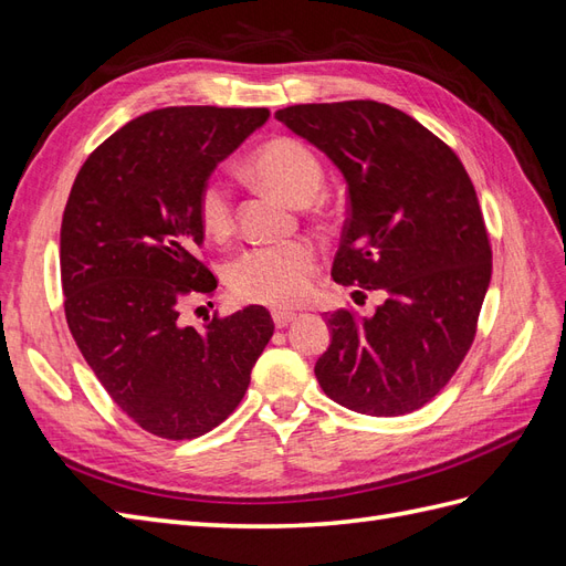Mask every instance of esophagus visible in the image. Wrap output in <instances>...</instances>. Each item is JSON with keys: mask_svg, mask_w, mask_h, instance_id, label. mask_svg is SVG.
Listing matches in <instances>:
<instances>
[{"mask_svg": "<svg viewBox=\"0 0 566 566\" xmlns=\"http://www.w3.org/2000/svg\"><path fill=\"white\" fill-rule=\"evenodd\" d=\"M271 318L276 323V328H287V325L295 321V312H273Z\"/></svg>", "mask_w": 566, "mask_h": 566, "instance_id": "obj_1", "label": "esophagus"}]
</instances>
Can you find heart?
I'll return each instance as SVG.
<instances>
[{
	"instance_id": "b5f03b06",
	"label": "heart",
	"mask_w": 566,
	"mask_h": 566,
	"mask_svg": "<svg viewBox=\"0 0 566 566\" xmlns=\"http://www.w3.org/2000/svg\"><path fill=\"white\" fill-rule=\"evenodd\" d=\"M250 175L295 205H310L325 184L316 153L290 136H276L256 148L248 160ZM198 221L212 238H227L235 227L229 186L210 177L198 193ZM318 271V250L310 241L243 250L227 266V283L235 300L273 310L297 306L312 295Z\"/></svg>"
}]
</instances>
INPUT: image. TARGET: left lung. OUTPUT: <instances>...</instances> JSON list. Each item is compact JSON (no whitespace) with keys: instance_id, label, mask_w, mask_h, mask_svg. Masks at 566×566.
Instances as JSON below:
<instances>
[{"instance_id":"left-lung-1","label":"left lung","mask_w":566,"mask_h":566,"mask_svg":"<svg viewBox=\"0 0 566 566\" xmlns=\"http://www.w3.org/2000/svg\"><path fill=\"white\" fill-rule=\"evenodd\" d=\"M276 117L347 179L335 283L385 295L370 318L331 314L333 339L316 380L356 413H413L470 352L491 281V241L472 179L451 146L378 101L287 106Z\"/></svg>"}]
</instances>
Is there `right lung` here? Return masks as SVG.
<instances>
[{
  "label": "right lung",
  "instance_id": "right-lung-1",
  "mask_svg": "<svg viewBox=\"0 0 566 566\" xmlns=\"http://www.w3.org/2000/svg\"><path fill=\"white\" fill-rule=\"evenodd\" d=\"M266 108L172 106L111 134L84 160L61 221L65 321L98 382L146 432L196 439L245 397L273 335L264 306L184 325L212 295L198 193ZM200 310V306H198Z\"/></svg>",
  "mask_w": 566,
  "mask_h": 566
}]
</instances>
